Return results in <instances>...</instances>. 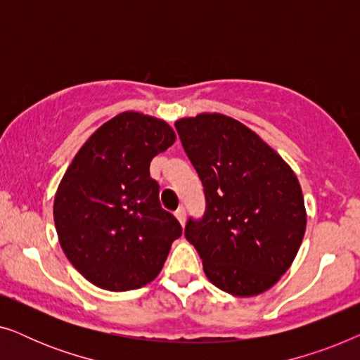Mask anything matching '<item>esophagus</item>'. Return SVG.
<instances>
[{"instance_id":"34e87169","label":"esophagus","mask_w":360,"mask_h":360,"mask_svg":"<svg viewBox=\"0 0 360 360\" xmlns=\"http://www.w3.org/2000/svg\"><path fill=\"white\" fill-rule=\"evenodd\" d=\"M175 218L179 219V223L184 226L185 224V221H186V211H185V208H179L175 211Z\"/></svg>"}]
</instances>
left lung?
I'll return each mask as SVG.
<instances>
[{
  "instance_id": "1",
  "label": "left lung",
  "mask_w": 360,
  "mask_h": 360,
  "mask_svg": "<svg viewBox=\"0 0 360 360\" xmlns=\"http://www.w3.org/2000/svg\"><path fill=\"white\" fill-rule=\"evenodd\" d=\"M175 127L206 198L203 218L185 226L186 240L214 287L234 297L264 293L290 269L307 229L297 175L229 116L201 112Z\"/></svg>"
}]
</instances>
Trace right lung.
Wrapping results in <instances>:
<instances>
[{
    "instance_id": "obj_1",
    "label": "right lung",
    "mask_w": 360,
    "mask_h": 360,
    "mask_svg": "<svg viewBox=\"0 0 360 360\" xmlns=\"http://www.w3.org/2000/svg\"><path fill=\"white\" fill-rule=\"evenodd\" d=\"M175 142L165 121L124 111L93 132L58 185L53 221L73 267L96 287L127 292L152 282L181 236L162 210L149 165Z\"/></svg>"
}]
</instances>
